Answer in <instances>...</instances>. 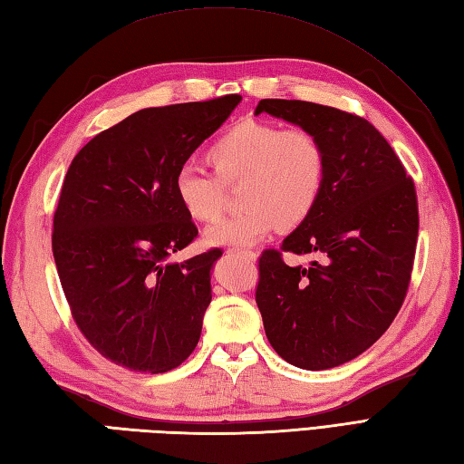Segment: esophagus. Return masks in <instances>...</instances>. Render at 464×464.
Here are the masks:
<instances>
[{
	"label": "esophagus",
	"mask_w": 464,
	"mask_h": 464,
	"mask_svg": "<svg viewBox=\"0 0 464 464\" xmlns=\"http://www.w3.org/2000/svg\"><path fill=\"white\" fill-rule=\"evenodd\" d=\"M227 255H229V257H241V259H245V261H255V259H257V255H255V253L249 251V249H243V247H231V249H227Z\"/></svg>",
	"instance_id": "34e87169"
}]
</instances>
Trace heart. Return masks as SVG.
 <instances>
[{"mask_svg": "<svg viewBox=\"0 0 464 464\" xmlns=\"http://www.w3.org/2000/svg\"><path fill=\"white\" fill-rule=\"evenodd\" d=\"M215 175L195 165H181L173 191L193 221H213L221 213L223 185L239 181L243 205L205 231L213 247H245L273 229L293 231L317 209L327 179L324 147L301 127L283 130L279 123L241 120L227 127L207 147Z\"/></svg>", "mask_w": 464, "mask_h": 464, "instance_id": "heart-1", "label": "heart"}]
</instances>
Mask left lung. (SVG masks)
<instances>
[{
  "mask_svg": "<svg viewBox=\"0 0 464 464\" xmlns=\"http://www.w3.org/2000/svg\"><path fill=\"white\" fill-rule=\"evenodd\" d=\"M263 111L317 135L327 179L317 209L281 245L321 261L291 267L279 251H263L255 301L279 357L333 369L367 351L405 301L419 235L415 183L359 115L297 100H261L255 115Z\"/></svg>",
  "mask_w": 464,
  "mask_h": 464,
  "instance_id": "obj_1",
  "label": "left lung"
}]
</instances>
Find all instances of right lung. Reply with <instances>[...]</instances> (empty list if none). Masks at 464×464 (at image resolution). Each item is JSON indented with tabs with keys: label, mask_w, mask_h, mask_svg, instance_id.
<instances>
[{
	"label": "right lung",
	"mask_w": 464,
	"mask_h": 464,
	"mask_svg": "<svg viewBox=\"0 0 464 464\" xmlns=\"http://www.w3.org/2000/svg\"><path fill=\"white\" fill-rule=\"evenodd\" d=\"M239 102L137 111L95 135L65 173L52 235L59 281L85 339L125 369L167 372L199 343L223 253L167 261L197 237L173 179Z\"/></svg>",
	"instance_id": "1"
}]
</instances>
